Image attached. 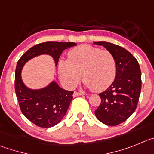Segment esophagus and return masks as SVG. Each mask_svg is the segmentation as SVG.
<instances>
[{"instance_id": "1", "label": "esophagus", "mask_w": 154, "mask_h": 154, "mask_svg": "<svg viewBox=\"0 0 154 154\" xmlns=\"http://www.w3.org/2000/svg\"><path fill=\"white\" fill-rule=\"evenodd\" d=\"M84 93L83 92H74V97H77V96H80V95H84Z\"/></svg>"}]
</instances>
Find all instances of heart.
I'll return each instance as SVG.
<instances>
[{
  "instance_id": "1",
  "label": "heart",
  "mask_w": 154,
  "mask_h": 154,
  "mask_svg": "<svg viewBox=\"0 0 154 154\" xmlns=\"http://www.w3.org/2000/svg\"><path fill=\"white\" fill-rule=\"evenodd\" d=\"M68 60L58 63L62 82L74 87L80 78L94 91H103L111 85L117 74V63L110 51L91 45H81L70 50Z\"/></svg>"
}]
</instances>
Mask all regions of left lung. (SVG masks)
I'll return each mask as SVG.
<instances>
[{"label": "left lung", "instance_id": "left-lung-1", "mask_svg": "<svg viewBox=\"0 0 154 154\" xmlns=\"http://www.w3.org/2000/svg\"><path fill=\"white\" fill-rule=\"evenodd\" d=\"M113 54L117 63V74L107 89L99 94L101 103L95 110L97 118L108 126H117L135 111L141 91V71L138 61L128 51L117 44L98 41Z\"/></svg>", "mask_w": 154, "mask_h": 154}]
</instances>
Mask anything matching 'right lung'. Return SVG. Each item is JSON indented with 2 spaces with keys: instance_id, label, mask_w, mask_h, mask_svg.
Masks as SVG:
<instances>
[{
  "instance_id": "right-lung-1",
  "label": "right lung",
  "mask_w": 154,
  "mask_h": 154,
  "mask_svg": "<svg viewBox=\"0 0 154 154\" xmlns=\"http://www.w3.org/2000/svg\"><path fill=\"white\" fill-rule=\"evenodd\" d=\"M74 42L47 41L38 44L26 51L17 61L15 70V92L20 110L30 121L40 127H51L63 118L73 99V91L62 89L55 81L42 89H30L23 84L21 70L30 59L41 54L53 57L57 65L65 49L76 46Z\"/></svg>"
}]
</instances>
